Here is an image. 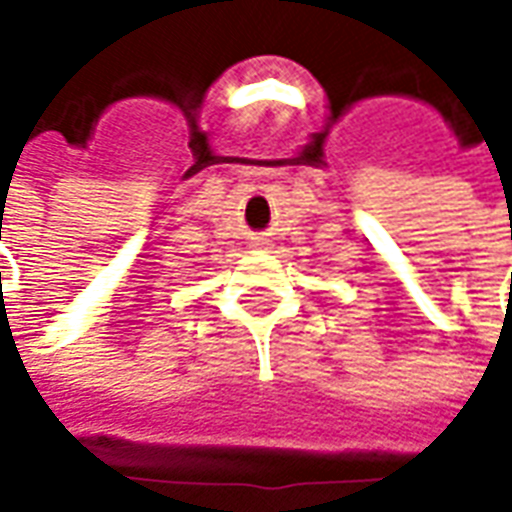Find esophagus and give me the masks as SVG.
Listing matches in <instances>:
<instances>
[{"mask_svg":"<svg viewBox=\"0 0 512 512\" xmlns=\"http://www.w3.org/2000/svg\"><path fill=\"white\" fill-rule=\"evenodd\" d=\"M257 244H268V238H257Z\"/></svg>","mask_w":512,"mask_h":512,"instance_id":"esophagus-1","label":"esophagus"}]
</instances>
